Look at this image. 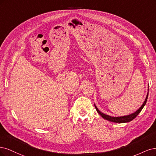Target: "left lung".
<instances>
[{
	"instance_id": "1",
	"label": "left lung",
	"mask_w": 156,
	"mask_h": 156,
	"mask_svg": "<svg viewBox=\"0 0 156 156\" xmlns=\"http://www.w3.org/2000/svg\"><path fill=\"white\" fill-rule=\"evenodd\" d=\"M148 92L147 93V97H146V99L144 100V102H143V105L139 108V109L137 110L136 112L132 113V114H129V115H125V116H122V117H112V116H109V115H105V114L102 113L101 112H100L99 109L97 108V107L96 106V105H95V104H94V107H95V108H96L97 112L98 113V114H100V116H101L102 118H104V119L108 120V121L113 122H117V123L128 122L132 121V120H133L135 117L137 116V115H139V113L140 112H141V110L144 108L146 103H147V99H148Z\"/></svg>"
}]
</instances>
